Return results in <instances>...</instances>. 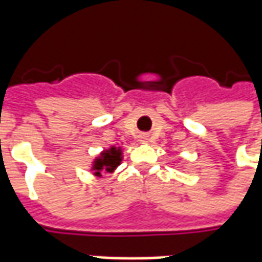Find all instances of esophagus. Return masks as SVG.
<instances>
[{"mask_svg": "<svg viewBox=\"0 0 262 262\" xmlns=\"http://www.w3.org/2000/svg\"><path fill=\"white\" fill-rule=\"evenodd\" d=\"M147 140H148V136H146V135H142V136H140V142L147 143Z\"/></svg>", "mask_w": 262, "mask_h": 262, "instance_id": "1", "label": "esophagus"}]
</instances>
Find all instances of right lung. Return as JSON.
<instances>
[{"label": "right lung", "mask_w": 262, "mask_h": 262, "mask_svg": "<svg viewBox=\"0 0 262 262\" xmlns=\"http://www.w3.org/2000/svg\"><path fill=\"white\" fill-rule=\"evenodd\" d=\"M123 160V150L118 146H111L105 148L92 161L90 171L95 177H102V174H112Z\"/></svg>", "instance_id": "obj_1"}]
</instances>
